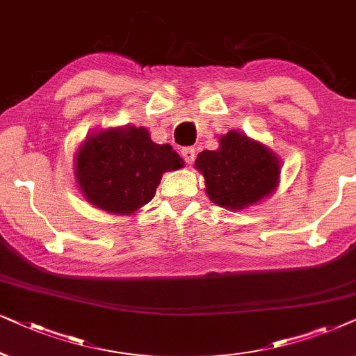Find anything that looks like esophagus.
Instances as JSON below:
<instances>
[{
    "label": "esophagus",
    "instance_id": "esophagus-1",
    "mask_svg": "<svg viewBox=\"0 0 356 356\" xmlns=\"http://www.w3.org/2000/svg\"><path fill=\"white\" fill-rule=\"evenodd\" d=\"M181 154H182V158L187 164H192L193 159H195V149L191 148V146H187V148H182Z\"/></svg>",
    "mask_w": 356,
    "mask_h": 356
}]
</instances>
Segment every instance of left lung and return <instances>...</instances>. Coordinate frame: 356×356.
Here are the masks:
<instances>
[{
	"label": "left lung",
	"instance_id": "8db88e82",
	"mask_svg": "<svg viewBox=\"0 0 356 356\" xmlns=\"http://www.w3.org/2000/svg\"><path fill=\"white\" fill-rule=\"evenodd\" d=\"M195 168L205 177L210 200L227 210H243L264 200L280 179L277 154L236 130L220 136L216 151H202Z\"/></svg>",
	"mask_w": 356,
	"mask_h": 356
}]
</instances>
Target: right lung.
Instances as JSON below:
<instances>
[{
	"label": "right lung",
	"mask_w": 356,
	"mask_h": 356,
	"mask_svg": "<svg viewBox=\"0 0 356 356\" xmlns=\"http://www.w3.org/2000/svg\"><path fill=\"white\" fill-rule=\"evenodd\" d=\"M184 161L170 145H156L143 127H118L86 136L74 159L84 198L104 211L131 215L151 202L161 177Z\"/></svg>",
	"instance_id": "obj_1"
}]
</instances>
